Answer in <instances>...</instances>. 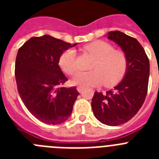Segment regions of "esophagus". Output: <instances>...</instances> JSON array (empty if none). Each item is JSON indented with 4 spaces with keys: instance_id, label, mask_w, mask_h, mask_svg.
Instances as JSON below:
<instances>
[{
    "instance_id": "1",
    "label": "esophagus",
    "mask_w": 159,
    "mask_h": 159,
    "mask_svg": "<svg viewBox=\"0 0 159 159\" xmlns=\"http://www.w3.org/2000/svg\"><path fill=\"white\" fill-rule=\"evenodd\" d=\"M77 91H78V92H80V93H81V92H82L83 91H84V88H81V87H78V88H77Z\"/></svg>"
}]
</instances>
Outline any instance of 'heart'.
Segmentation results:
<instances>
[{"instance_id":"b5f03b06","label":"heart","mask_w":159,"mask_h":159,"mask_svg":"<svg viewBox=\"0 0 159 159\" xmlns=\"http://www.w3.org/2000/svg\"><path fill=\"white\" fill-rule=\"evenodd\" d=\"M84 50L95 59L92 66L93 70L76 73L72 79L75 85L89 88L104 83L106 86L111 87L123 78L128 65L127 57L123 52L115 50L111 44L102 40L88 43L84 47ZM59 65L64 72L72 75L77 68L75 50L64 51L60 57Z\"/></svg>"}]
</instances>
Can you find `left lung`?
I'll list each match as a JSON object with an SVG mask.
<instances>
[{"label": "left lung", "mask_w": 159, "mask_h": 159, "mask_svg": "<svg viewBox=\"0 0 159 159\" xmlns=\"http://www.w3.org/2000/svg\"><path fill=\"white\" fill-rule=\"evenodd\" d=\"M107 38L117 43L128 60L127 70L121 82L106 94L95 92L92 101L94 116L107 126L128 122L145 101L150 75V62L136 39L120 31H111Z\"/></svg>", "instance_id": "obj_1"}]
</instances>
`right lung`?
Returning <instances> with one entry per match:
<instances>
[{"mask_svg": "<svg viewBox=\"0 0 159 159\" xmlns=\"http://www.w3.org/2000/svg\"><path fill=\"white\" fill-rule=\"evenodd\" d=\"M76 44L43 35L30 38L18 50L15 76L19 95L30 113L46 124L65 122L80 95L75 87H62L67 78L59 66L61 54Z\"/></svg>", "mask_w": 159, "mask_h": 159, "instance_id": "1", "label": "right lung"}]
</instances>
